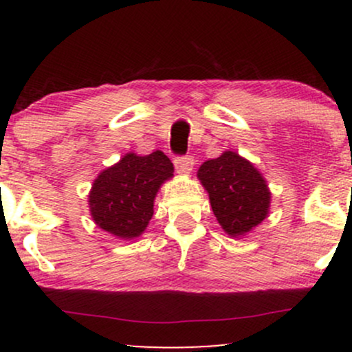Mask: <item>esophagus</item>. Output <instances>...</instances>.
Returning a JSON list of instances; mask_svg holds the SVG:
<instances>
[{"label": "esophagus", "mask_w": 352, "mask_h": 352, "mask_svg": "<svg viewBox=\"0 0 352 352\" xmlns=\"http://www.w3.org/2000/svg\"><path fill=\"white\" fill-rule=\"evenodd\" d=\"M173 164H175V170L180 173V175H187V173L192 172L193 168V157L192 155H185V157H177L175 160H173Z\"/></svg>", "instance_id": "esophagus-1"}]
</instances>
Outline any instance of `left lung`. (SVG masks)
I'll return each mask as SVG.
<instances>
[{
    "label": "left lung",
    "instance_id": "1",
    "mask_svg": "<svg viewBox=\"0 0 352 352\" xmlns=\"http://www.w3.org/2000/svg\"><path fill=\"white\" fill-rule=\"evenodd\" d=\"M197 177L208 192L218 223L230 236L246 235L268 217L272 193L266 180L236 152L225 151L204 162Z\"/></svg>",
    "mask_w": 352,
    "mask_h": 352
}]
</instances>
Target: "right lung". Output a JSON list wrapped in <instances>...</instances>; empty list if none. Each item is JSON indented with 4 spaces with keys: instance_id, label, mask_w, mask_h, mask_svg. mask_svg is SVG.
Returning <instances> with one entry per match:
<instances>
[{
    "instance_id": "obj_1",
    "label": "right lung",
    "mask_w": 352,
    "mask_h": 352,
    "mask_svg": "<svg viewBox=\"0 0 352 352\" xmlns=\"http://www.w3.org/2000/svg\"><path fill=\"white\" fill-rule=\"evenodd\" d=\"M173 165L164 152L125 153L98 175L89 192L91 217L99 228L122 240L140 236L153 215V200Z\"/></svg>"
}]
</instances>
